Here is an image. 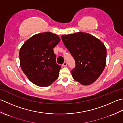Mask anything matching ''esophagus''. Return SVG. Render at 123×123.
<instances>
[{
  "mask_svg": "<svg viewBox=\"0 0 123 123\" xmlns=\"http://www.w3.org/2000/svg\"><path fill=\"white\" fill-rule=\"evenodd\" d=\"M66 66H67V62H65L64 63H63V64H62V66L66 67Z\"/></svg>",
  "mask_w": 123,
  "mask_h": 123,
  "instance_id": "esophagus-1",
  "label": "esophagus"
}]
</instances>
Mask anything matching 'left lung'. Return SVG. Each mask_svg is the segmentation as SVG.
I'll list each match as a JSON object with an SVG mask.
<instances>
[{"mask_svg":"<svg viewBox=\"0 0 123 123\" xmlns=\"http://www.w3.org/2000/svg\"><path fill=\"white\" fill-rule=\"evenodd\" d=\"M62 39L75 61V68L71 71L73 78L83 86L93 83L106 65L104 44L92 35L82 32L62 35Z\"/></svg>","mask_w":123,"mask_h":123,"instance_id":"left-lung-1","label":"left lung"}]
</instances>
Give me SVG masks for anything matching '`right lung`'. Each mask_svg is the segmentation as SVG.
<instances>
[{"label":"right lung","instance_id":"1","mask_svg":"<svg viewBox=\"0 0 123 123\" xmlns=\"http://www.w3.org/2000/svg\"><path fill=\"white\" fill-rule=\"evenodd\" d=\"M60 41L58 35L43 32L31 37L20 48L21 68L36 86H48L59 77L61 67L56 64L53 48Z\"/></svg>","mask_w":123,"mask_h":123}]
</instances>
